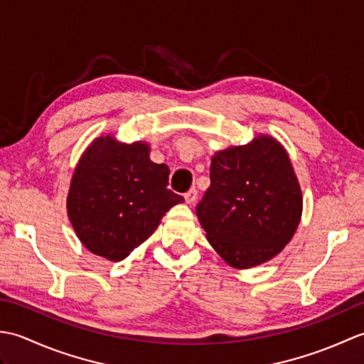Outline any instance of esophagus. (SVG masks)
<instances>
[{"label":"esophagus","mask_w":364,"mask_h":364,"mask_svg":"<svg viewBox=\"0 0 364 364\" xmlns=\"http://www.w3.org/2000/svg\"><path fill=\"white\" fill-rule=\"evenodd\" d=\"M197 197H198L197 189H191L186 192V194H184V200H186L188 205H194L197 202Z\"/></svg>","instance_id":"1"}]
</instances>
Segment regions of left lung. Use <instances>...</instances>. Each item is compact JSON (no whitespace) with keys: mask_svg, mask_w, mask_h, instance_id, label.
I'll use <instances>...</instances> for the list:
<instances>
[{"mask_svg":"<svg viewBox=\"0 0 364 364\" xmlns=\"http://www.w3.org/2000/svg\"><path fill=\"white\" fill-rule=\"evenodd\" d=\"M211 186L197 218L213 249L236 269L280 253L301 218V191L288 153L270 136L230 146L211 159Z\"/></svg>","mask_w":364,"mask_h":364,"instance_id":"8db88e82","label":"left lung"}]
</instances>
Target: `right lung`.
<instances>
[{"label":"right lung","mask_w":364,"mask_h":364,"mask_svg":"<svg viewBox=\"0 0 364 364\" xmlns=\"http://www.w3.org/2000/svg\"><path fill=\"white\" fill-rule=\"evenodd\" d=\"M168 167L150 161L145 142L100 136L75 168L67 214L92 253L122 261L146 241L170 208L184 198L167 188Z\"/></svg>","instance_id":"1"}]
</instances>
